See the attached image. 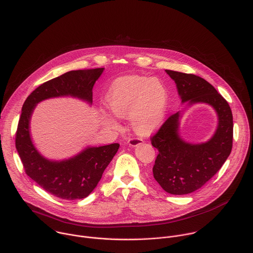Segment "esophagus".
I'll use <instances>...</instances> for the list:
<instances>
[{"instance_id":"1","label":"esophagus","mask_w":253,"mask_h":253,"mask_svg":"<svg viewBox=\"0 0 253 253\" xmlns=\"http://www.w3.org/2000/svg\"><path fill=\"white\" fill-rule=\"evenodd\" d=\"M143 139L141 138H131L129 141H128V144L130 147H137L139 145H141L143 143Z\"/></svg>"}]
</instances>
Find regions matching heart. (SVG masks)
I'll list each match as a JSON object with an SVG mask.
<instances>
[{
	"instance_id": "b5f03b06",
	"label": "heart",
	"mask_w": 253,
	"mask_h": 253,
	"mask_svg": "<svg viewBox=\"0 0 253 253\" xmlns=\"http://www.w3.org/2000/svg\"><path fill=\"white\" fill-rule=\"evenodd\" d=\"M109 109L118 117L130 116L136 132L149 134L163 122L168 105V91L158 79L132 76L117 80L106 94ZM103 120L110 127H117L116 119L103 113Z\"/></svg>"
}]
</instances>
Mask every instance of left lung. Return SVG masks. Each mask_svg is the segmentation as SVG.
<instances>
[{"instance_id":"8db88e82","label":"left lung","mask_w":253,"mask_h":253,"mask_svg":"<svg viewBox=\"0 0 253 253\" xmlns=\"http://www.w3.org/2000/svg\"><path fill=\"white\" fill-rule=\"evenodd\" d=\"M175 82L181 102L207 103L218 115V126L213 137L201 144H190L179 136L181 111L170 115L151 138L158 149L153 173L168 193L184 195L196 191L209 181L223 167L233 148V113L228 101L203 78L166 70Z\"/></svg>"}]
</instances>
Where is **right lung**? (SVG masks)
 Wrapping results in <instances>:
<instances>
[{
    "instance_id": "add662e5",
    "label": "right lung",
    "mask_w": 253,
    "mask_h": 253,
    "mask_svg": "<svg viewBox=\"0 0 253 253\" xmlns=\"http://www.w3.org/2000/svg\"><path fill=\"white\" fill-rule=\"evenodd\" d=\"M104 68L70 71L35 88L25 99L15 133V148L25 173L48 193L64 200L88 196L119 149V144L87 147L77 156L60 162L41 156L32 144L29 123L36 104L59 96L78 97L92 103V87Z\"/></svg>"
}]
</instances>
